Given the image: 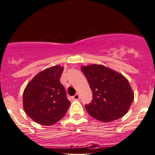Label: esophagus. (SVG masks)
<instances>
[{"label": "esophagus", "instance_id": "obj_1", "mask_svg": "<svg viewBox=\"0 0 155 155\" xmlns=\"http://www.w3.org/2000/svg\"><path fill=\"white\" fill-rule=\"evenodd\" d=\"M79 98H80V96H79L78 94H76L74 96H73V97H72V99H73L74 101H78Z\"/></svg>", "mask_w": 155, "mask_h": 155}]
</instances>
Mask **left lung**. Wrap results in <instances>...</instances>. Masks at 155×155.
<instances>
[{
    "label": "left lung",
    "mask_w": 155,
    "mask_h": 155,
    "mask_svg": "<svg viewBox=\"0 0 155 155\" xmlns=\"http://www.w3.org/2000/svg\"><path fill=\"white\" fill-rule=\"evenodd\" d=\"M81 71L93 93L91 102L85 105L87 113L103 122L123 117L134 101V94L127 79L103 65L82 67Z\"/></svg>",
    "instance_id": "left-lung-1"
}]
</instances>
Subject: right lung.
<instances>
[{
  "mask_svg": "<svg viewBox=\"0 0 155 155\" xmlns=\"http://www.w3.org/2000/svg\"><path fill=\"white\" fill-rule=\"evenodd\" d=\"M63 68H47L36 75L25 87L23 105L26 114L41 125H51L64 117L71 102L60 82Z\"/></svg>",
  "mask_w": 155,
  "mask_h": 155,
  "instance_id": "obj_1",
  "label": "right lung"
}]
</instances>
